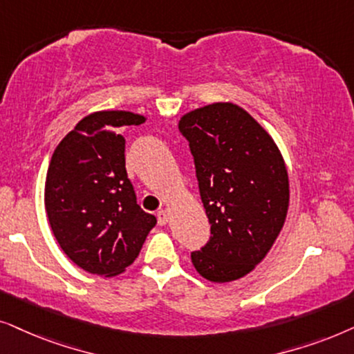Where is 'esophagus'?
<instances>
[{
    "label": "esophagus",
    "instance_id": "34e87169",
    "mask_svg": "<svg viewBox=\"0 0 354 354\" xmlns=\"http://www.w3.org/2000/svg\"><path fill=\"white\" fill-rule=\"evenodd\" d=\"M157 218H158L160 225H167L168 223V212L167 210H158Z\"/></svg>",
    "mask_w": 354,
    "mask_h": 354
}]
</instances>
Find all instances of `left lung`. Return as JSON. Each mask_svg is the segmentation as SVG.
<instances>
[{
	"instance_id": "8db88e82",
	"label": "left lung",
	"mask_w": 354,
	"mask_h": 354,
	"mask_svg": "<svg viewBox=\"0 0 354 354\" xmlns=\"http://www.w3.org/2000/svg\"><path fill=\"white\" fill-rule=\"evenodd\" d=\"M194 155L201 199L212 236L191 254L214 283L246 277L270 251L290 205L283 155L272 136L236 103L216 102L181 116Z\"/></svg>"
}]
</instances>
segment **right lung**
<instances>
[{
    "label": "right lung",
    "mask_w": 354,
    "mask_h": 354,
    "mask_svg": "<svg viewBox=\"0 0 354 354\" xmlns=\"http://www.w3.org/2000/svg\"><path fill=\"white\" fill-rule=\"evenodd\" d=\"M145 120L126 110L93 111L51 155L45 181L50 226L66 256L98 277L124 272L157 225L136 202L121 136Z\"/></svg>",
    "instance_id": "right-lung-1"
}]
</instances>
